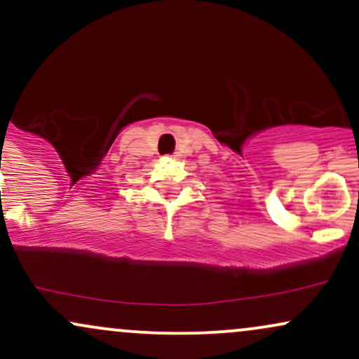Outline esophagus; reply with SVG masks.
I'll return each instance as SVG.
<instances>
[{
  "instance_id": "obj_1",
  "label": "esophagus",
  "mask_w": 359,
  "mask_h": 359,
  "mask_svg": "<svg viewBox=\"0 0 359 359\" xmlns=\"http://www.w3.org/2000/svg\"><path fill=\"white\" fill-rule=\"evenodd\" d=\"M174 156H175V155H174Z\"/></svg>"
}]
</instances>
